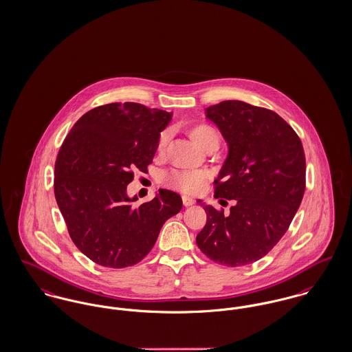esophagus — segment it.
Wrapping results in <instances>:
<instances>
[{
  "mask_svg": "<svg viewBox=\"0 0 352 352\" xmlns=\"http://www.w3.org/2000/svg\"><path fill=\"white\" fill-rule=\"evenodd\" d=\"M182 202H184V205H185V206H191V205L194 204V199H192L191 197L184 195V197H182Z\"/></svg>",
  "mask_w": 352,
  "mask_h": 352,
  "instance_id": "1",
  "label": "esophagus"
}]
</instances>
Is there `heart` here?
Segmentation results:
<instances>
[{
    "label": "heart",
    "mask_w": 352,
    "mask_h": 352,
    "mask_svg": "<svg viewBox=\"0 0 352 352\" xmlns=\"http://www.w3.org/2000/svg\"><path fill=\"white\" fill-rule=\"evenodd\" d=\"M190 138L205 151L210 147L219 146V134L216 129L208 123H195L188 129ZM170 134L163 131L158 139V153L162 154L168 143ZM209 179V174L205 170H171L162 174V182L171 188L179 190L186 194H198L201 192Z\"/></svg>",
    "instance_id": "b5f03b06"
}]
</instances>
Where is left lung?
Returning <instances> with one entry per match:
<instances>
[{"instance_id": "left-lung-1", "label": "left lung", "mask_w": 352, "mask_h": 352, "mask_svg": "<svg viewBox=\"0 0 352 352\" xmlns=\"http://www.w3.org/2000/svg\"><path fill=\"white\" fill-rule=\"evenodd\" d=\"M205 113L228 143L214 197L236 202L225 216L198 199L208 219L195 241L221 265H249L280 241L298 212L305 190L302 144L271 109L225 100Z\"/></svg>"}]
</instances>
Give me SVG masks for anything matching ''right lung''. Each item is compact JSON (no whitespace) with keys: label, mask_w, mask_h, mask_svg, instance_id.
<instances>
[{"label":"right lung","mask_w":352,"mask_h":352,"mask_svg":"<svg viewBox=\"0 0 352 352\" xmlns=\"http://www.w3.org/2000/svg\"><path fill=\"white\" fill-rule=\"evenodd\" d=\"M171 118L139 103H111L84 113L65 138L54 164V197L72 241L94 263H139L163 223L181 212L182 198L171 190L140 206L127 195L134 171H147Z\"/></svg>","instance_id":"obj_1"}]
</instances>
